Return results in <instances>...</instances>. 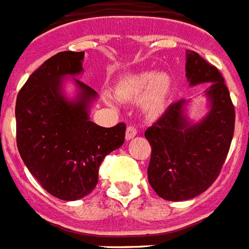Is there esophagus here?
<instances>
[{
  "label": "esophagus",
  "mask_w": 249,
  "mask_h": 249,
  "mask_svg": "<svg viewBox=\"0 0 249 249\" xmlns=\"http://www.w3.org/2000/svg\"><path fill=\"white\" fill-rule=\"evenodd\" d=\"M136 134H137V129H136V126H133V125H129V126L126 128V132H125V137H126V140L133 139Z\"/></svg>",
  "instance_id": "34e87169"
}]
</instances>
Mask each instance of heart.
Listing matches in <instances>:
<instances>
[{
  "instance_id": "1",
  "label": "heart",
  "mask_w": 249,
  "mask_h": 249,
  "mask_svg": "<svg viewBox=\"0 0 249 249\" xmlns=\"http://www.w3.org/2000/svg\"><path fill=\"white\" fill-rule=\"evenodd\" d=\"M171 92V79L167 73L141 72L120 79L115 86L117 99L126 103L142 100L143 108L152 115L160 113L166 106Z\"/></svg>"
}]
</instances>
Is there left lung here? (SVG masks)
I'll return each instance as SVG.
<instances>
[{"mask_svg": "<svg viewBox=\"0 0 249 249\" xmlns=\"http://www.w3.org/2000/svg\"><path fill=\"white\" fill-rule=\"evenodd\" d=\"M186 76L191 86L210 82L206 95L211 110L199 124L185 119L186 101L173 103L149 126L152 146L148 179L161 198L191 199L213 185L222 170L235 130V107L219 70L198 53L186 50Z\"/></svg>", "mask_w": 249, "mask_h": 249, "instance_id": "obj_1", "label": "left lung"}]
</instances>
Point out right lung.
Returning a JSON list of instances; mask_svg holds the SVG:
<instances>
[{"mask_svg":"<svg viewBox=\"0 0 249 249\" xmlns=\"http://www.w3.org/2000/svg\"><path fill=\"white\" fill-rule=\"evenodd\" d=\"M84 53L62 51L31 73L16 101L17 148L29 171L55 198L76 200L91 193L107 154L120 148L126 125L104 128L88 120L96 92L73 79L80 88L76 101L60 92L66 75L82 72Z\"/></svg>","mask_w":249,"mask_h":249,"instance_id":"1","label":"right lung"}]
</instances>
